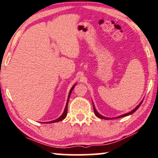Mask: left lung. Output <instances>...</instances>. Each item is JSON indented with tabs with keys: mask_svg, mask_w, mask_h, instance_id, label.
Wrapping results in <instances>:
<instances>
[{
	"mask_svg": "<svg viewBox=\"0 0 158 158\" xmlns=\"http://www.w3.org/2000/svg\"><path fill=\"white\" fill-rule=\"evenodd\" d=\"M142 102L143 101H142L141 102V103L139 104L138 106H136V108H135L134 110H133L131 112H128V113H126V114H123V115H120V116H119L118 117V118H122V117H125V116H127V115H130V114H133L134 113V112H135L137 110H138V108L139 107V106H141V104H142ZM93 106H94V113H95V114L96 115H97L98 118H102V119H105V120H109L110 118H105V117H104V116H102V115H101V114H99L98 113V112L97 111V110H96V109H95V107H94V104H93Z\"/></svg>",
	"mask_w": 158,
	"mask_h": 158,
	"instance_id": "1",
	"label": "left lung"
}]
</instances>
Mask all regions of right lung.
Wrapping results in <instances>:
<instances>
[{"mask_svg": "<svg viewBox=\"0 0 158 158\" xmlns=\"http://www.w3.org/2000/svg\"><path fill=\"white\" fill-rule=\"evenodd\" d=\"M75 85L74 86H73V88H72L70 91H69V96H68V99H67V104H66V106H65V109H64V112H63V114H61V115L59 117V118H58V119L55 120H53V121H51V122H48V123H56V122H59V121H61V120H64L65 118H66L67 116V104H68V102H69V96H70L71 94V92L72 91H73V89H74Z\"/></svg>", "mask_w": 158, "mask_h": 158, "instance_id": "1", "label": "right lung"}]
</instances>
